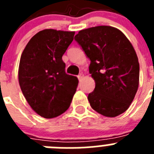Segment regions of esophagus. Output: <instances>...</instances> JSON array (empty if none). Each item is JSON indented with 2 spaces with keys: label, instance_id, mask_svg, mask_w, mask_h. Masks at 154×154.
I'll list each match as a JSON object with an SVG mask.
<instances>
[{
  "label": "esophagus",
  "instance_id": "esophagus-1",
  "mask_svg": "<svg viewBox=\"0 0 154 154\" xmlns=\"http://www.w3.org/2000/svg\"><path fill=\"white\" fill-rule=\"evenodd\" d=\"M83 77H84V74H83V73H80V74L78 75L79 80V81H81V80L82 79H83Z\"/></svg>",
  "mask_w": 154,
  "mask_h": 154
}]
</instances>
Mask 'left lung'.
<instances>
[{"instance_id": "1", "label": "left lung", "mask_w": 154, "mask_h": 154, "mask_svg": "<svg viewBox=\"0 0 154 154\" xmlns=\"http://www.w3.org/2000/svg\"><path fill=\"white\" fill-rule=\"evenodd\" d=\"M75 40L90 59L96 87L89 94L98 113L116 117L128 109L139 86L140 64L131 42L117 28L96 26L81 30Z\"/></svg>"}]
</instances>
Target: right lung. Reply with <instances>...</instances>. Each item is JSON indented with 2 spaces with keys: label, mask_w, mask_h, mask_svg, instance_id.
Instances as JSON below:
<instances>
[{
  "label": "right lung",
  "mask_w": 154,
  "mask_h": 154,
  "mask_svg": "<svg viewBox=\"0 0 154 154\" xmlns=\"http://www.w3.org/2000/svg\"><path fill=\"white\" fill-rule=\"evenodd\" d=\"M75 31L45 29L34 35L21 54L18 82L31 109L46 119L57 117L70 106L79 81L65 73L62 55Z\"/></svg>",
  "instance_id": "right-lung-1"
}]
</instances>
